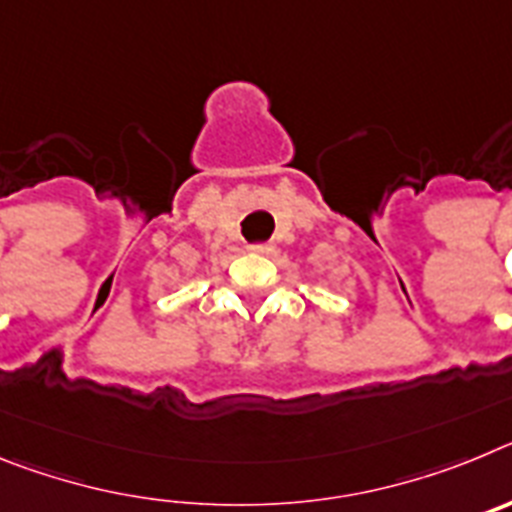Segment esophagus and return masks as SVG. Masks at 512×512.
<instances>
[{"label":"esophagus","instance_id":"1","mask_svg":"<svg viewBox=\"0 0 512 512\" xmlns=\"http://www.w3.org/2000/svg\"><path fill=\"white\" fill-rule=\"evenodd\" d=\"M248 251L256 253V256H271V253H274V246H271V243H253V246H248Z\"/></svg>","mask_w":512,"mask_h":512}]
</instances>
